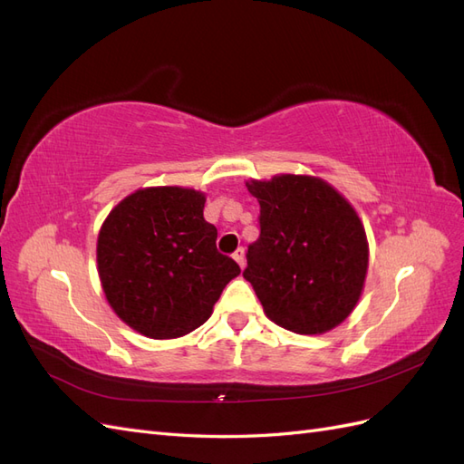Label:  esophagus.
Listing matches in <instances>:
<instances>
[{
    "mask_svg": "<svg viewBox=\"0 0 464 464\" xmlns=\"http://www.w3.org/2000/svg\"><path fill=\"white\" fill-rule=\"evenodd\" d=\"M234 261L240 265V269H244V265H246V251H244V247H237L236 251H234Z\"/></svg>",
    "mask_w": 464,
    "mask_h": 464,
    "instance_id": "obj_1",
    "label": "esophagus"
}]
</instances>
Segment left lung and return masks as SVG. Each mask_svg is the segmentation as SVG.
<instances>
[{"label":"left lung","mask_w":464,"mask_h":464,"mask_svg":"<svg viewBox=\"0 0 464 464\" xmlns=\"http://www.w3.org/2000/svg\"><path fill=\"white\" fill-rule=\"evenodd\" d=\"M261 234L247 247L244 278L278 327L321 334L353 314L368 273V237L343 195L315 176L249 179Z\"/></svg>","instance_id":"left-lung-1"}]
</instances>
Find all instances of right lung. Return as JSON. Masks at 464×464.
Listing matches in <instances>:
<instances>
[{"mask_svg": "<svg viewBox=\"0 0 464 464\" xmlns=\"http://www.w3.org/2000/svg\"><path fill=\"white\" fill-rule=\"evenodd\" d=\"M205 193L137 189L102 222L96 263L116 315L149 339H178L201 327L240 266L217 249L203 217Z\"/></svg>", "mask_w": 464, "mask_h": 464, "instance_id": "obj_1", "label": "right lung"}]
</instances>
